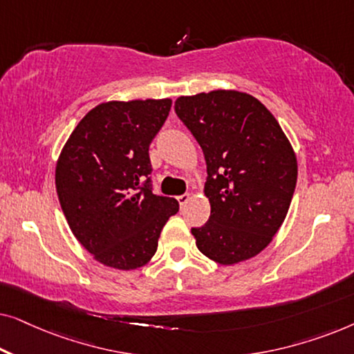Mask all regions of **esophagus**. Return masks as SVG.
<instances>
[{"label":"esophagus","instance_id":"esophagus-1","mask_svg":"<svg viewBox=\"0 0 354 354\" xmlns=\"http://www.w3.org/2000/svg\"><path fill=\"white\" fill-rule=\"evenodd\" d=\"M188 200H190V195H188V193H183V195L177 196V201H178V205H180V206L185 205Z\"/></svg>","mask_w":354,"mask_h":354}]
</instances>
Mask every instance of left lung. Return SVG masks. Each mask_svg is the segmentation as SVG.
<instances>
[{"label": "left lung", "mask_w": 354, "mask_h": 354, "mask_svg": "<svg viewBox=\"0 0 354 354\" xmlns=\"http://www.w3.org/2000/svg\"><path fill=\"white\" fill-rule=\"evenodd\" d=\"M174 109L206 159L211 216L192 227L198 250L225 266L253 258L292 203L298 176L292 145L269 109L240 91L180 96Z\"/></svg>", "instance_id": "1"}]
</instances>
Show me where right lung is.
Masks as SVG:
<instances>
[{"mask_svg":"<svg viewBox=\"0 0 354 354\" xmlns=\"http://www.w3.org/2000/svg\"><path fill=\"white\" fill-rule=\"evenodd\" d=\"M171 100L109 101L80 120L56 166V192L72 234L109 268H142L178 203L154 195L149 145Z\"/></svg>","mask_w":354,"mask_h":354,"instance_id":"add662e5","label":"right lung"}]
</instances>
